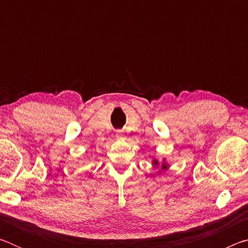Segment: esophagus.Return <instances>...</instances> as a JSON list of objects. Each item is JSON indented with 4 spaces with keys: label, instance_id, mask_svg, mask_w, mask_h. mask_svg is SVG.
Returning <instances> with one entry per match:
<instances>
[{
    "label": "esophagus",
    "instance_id": "obj_1",
    "mask_svg": "<svg viewBox=\"0 0 248 248\" xmlns=\"http://www.w3.org/2000/svg\"><path fill=\"white\" fill-rule=\"evenodd\" d=\"M116 137L118 138V139H124V134H123V132L121 131H117V133H116Z\"/></svg>",
    "mask_w": 248,
    "mask_h": 248
}]
</instances>
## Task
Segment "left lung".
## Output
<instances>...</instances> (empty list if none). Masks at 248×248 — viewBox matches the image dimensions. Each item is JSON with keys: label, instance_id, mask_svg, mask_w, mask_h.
<instances>
[{"label": "left lung", "instance_id": "1", "mask_svg": "<svg viewBox=\"0 0 248 248\" xmlns=\"http://www.w3.org/2000/svg\"><path fill=\"white\" fill-rule=\"evenodd\" d=\"M152 164H153V166H159V163H158V161L156 158H153V161H152ZM170 167V165L167 164V163L165 162V158L163 159V163H162V165H161V169H162V170H166L167 169H169Z\"/></svg>", "mask_w": 248, "mask_h": 248}]
</instances>
